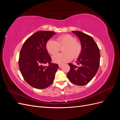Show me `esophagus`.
<instances>
[{
  "mask_svg": "<svg viewBox=\"0 0 120 120\" xmlns=\"http://www.w3.org/2000/svg\"><path fill=\"white\" fill-rule=\"evenodd\" d=\"M59 68H61V67H62V64H59Z\"/></svg>",
  "mask_w": 120,
  "mask_h": 120,
  "instance_id": "esophagus-1",
  "label": "esophagus"
}]
</instances>
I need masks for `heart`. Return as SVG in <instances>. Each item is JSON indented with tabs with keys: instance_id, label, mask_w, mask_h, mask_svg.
<instances>
[{
	"instance_id": "obj_1",
	"label": "heart",
	"mask_w": 120,
	"mask_h": 120,
	"mask_svg": "<svg viewBox=\"0 0 120 120\" xmlns=\"http://www.w3.org/2000/svg\"><path fill=\"white\" fill-rule=\"evenodd\" d=\"M64 46V53H58L52 56V60L53 63L63 64L68 62L72 58L78 57L81 52L82 46L80 43L77 41L75 38L69 34L59 36L56 41L49 40L45 45L47 51L51 55L56 54L59 52L60 48Z\"/></svg>"
}]
</instances>
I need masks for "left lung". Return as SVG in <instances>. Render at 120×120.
Listing matches in <instances>:
<instances>
[{
  "label": "left lung",
  "mask_w": 120,
  "mask_h": 120,
  "mask_svg": "<svg viewBox=\"0 0 120 120\" xmlns=\"http://www.w3.org/2000/svg\"><path fill=\"white\" fill-rule=\"evenodd\" d=\"M72 32L79 38L82 50L76 61L78 66L68 64L70 71L67 77L75 85L84 86L92 80L98 71L100 60V50L92 37L79 31Z\"/></svg>",
  "instance_id": "8db88e82"
}]
</instances>
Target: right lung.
Listing matches in <instances>:
<instances>
[{
	"label": "right lung",
	"instance_id": "add662e5",
	"mask_svg": "<svg viewBox=\"0 0 120 120\" xmlns=\"http://www.w3.org/2000/svg\"><path fill=\"white\" fill-rule=\"evenodd\" d=\"M55 34L53 31H38L26 40L21 49L19 61L20 71L24 80L34 88H46L53 82L59 66L51 63L45 45ZM45 63H49V66H43Z\"/></svg>",
	"mask_w": 120,
	"mask_h": 120
}]
</instances>
